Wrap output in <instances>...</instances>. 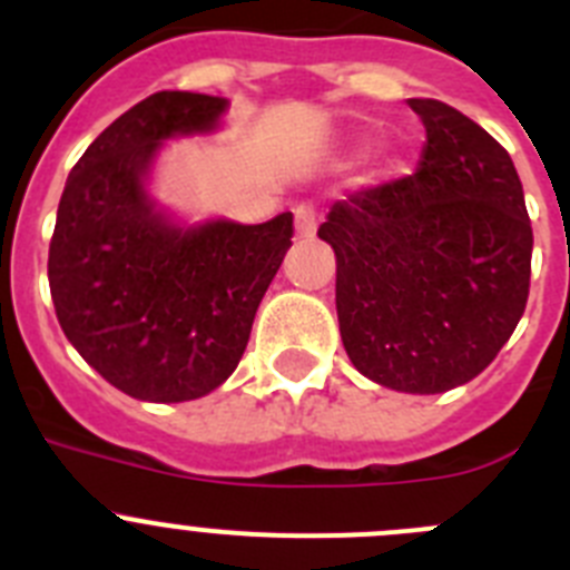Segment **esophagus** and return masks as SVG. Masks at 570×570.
I'll return each instance as SVG.
<instances>
[{"instance_id":"34e87169","label":"esophagus","mask_w":570,"mask_h":570,"mask_svg":"<svg viewBox=\"0 0 570 570\" xmlns=\"http://www.w3.org/2000/svg\"><path fill=\"white\" fill-rule=\"evenodd\" d=\"M316 219H320V214H316L314 203L296 205V236L299 239H311L316 234Z\"/></svg>"}]
</instances>
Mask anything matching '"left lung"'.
<instances>
[{"label": "left lung", "instance_id": "left-lung-1", "mask_svg": "<svg viewBox=\"0 0 570 570\" xmlns=\"http://www.w3.org/2000/svg\"><path fill=\"white\" fill-rule=\"evenodd\" d=\"M425 125L414 174L334 203L336 314L360 374L442 394L482 374L531 288L533 230L511 156L440 99H407Z\"/></svg>", "mask_w": 570, "mask_h": 570}]
</instances>
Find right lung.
I'll return each mask as SVG.
<instances>
[{"label":"right lung","mask_w":570,"mask_h":570,"mask_svg":"<svg viewBox=\"0 0 570 570\" xmlns=\"http://www.w3.org/2000/svg\"><path fill=\"white\" fill-rule=\"evenodd\" d=\"M228 99L159 90L90 142L65 183L48 282L70 345L134 400L210 394L239 365L294 216L174 228L145 176L163 139L210 130Z\"/></svg>","instance_id":"obj_1"}]
</instances>
